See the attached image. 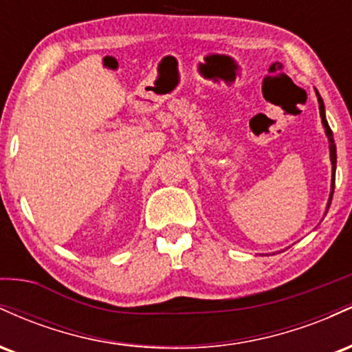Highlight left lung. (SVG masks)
Listing matches in <instances>:
<instances>
[{
  "instance_id": "left-lung-1",
  "label": "left lung",
  "mask_w": 352,
  "mask_h": 352,
  "mask_svg": "<svg viewBox=\"0 0 352 352\" xmlns=\"http://www.w3.org/2000/svg\"><path fill=\"white\" fill-rule=\"evenodd\" d=\"M316 96H318V104H319V116H321L322 127H324L326 137H328V142H329V159H331V165H333V177H331V193H329L328 207H326V213H328V208H329V205H331V200H333V193H334V175H336V144H334V139H333V131H331L328 120H326L324 102H322L321 96H319L318 91H316Z\"/></svg>"
}]
</instances>
